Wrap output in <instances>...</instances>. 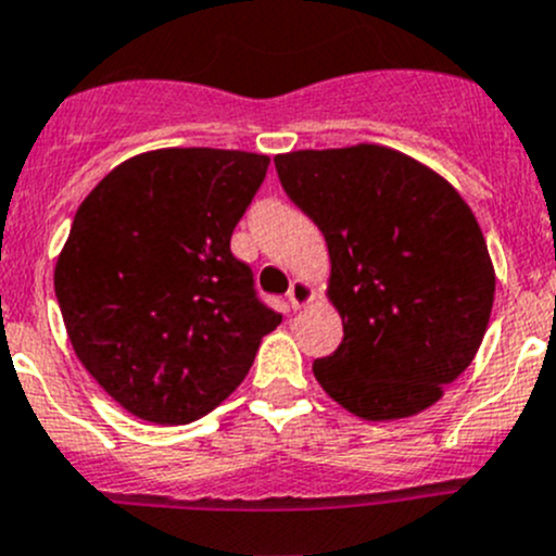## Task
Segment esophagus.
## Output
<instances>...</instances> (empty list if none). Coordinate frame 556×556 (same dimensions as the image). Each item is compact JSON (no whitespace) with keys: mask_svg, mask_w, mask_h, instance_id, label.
Wrapping results in <instances>:
<instances>
[{"mask_svg":"<svg viewBox=\"0 0 556 556\" xmlns=\"http://www.w3.org/2000/svg\"><path fill=\"white\" fill-rule=\"evenodd\" d=\"M309 301H315V288H312L306 279H295V282L290 285V290H288L290 309H301V306H306Z\"/></svg>","mask_w":556,"mask_h":556,"instance_id":"esophagus-1","label":"esophagus"}]
</instances>
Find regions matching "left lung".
I'll return each instance as SVG.
<instances>
[{
  "instance_id": "left-lung-1",
  "label": "left lung",
  "mask_w": 556,
  "mask_h": 556,
  "mask_svg": "<svg viewBox=\"0 0 556 556\" xmlns=\"http://www.w3.org/2000/svg\"><path fill=\"white\" fill-rule=\"evenodd\" d=\"M282 190L320 228L342 344L312 364L366 421L421 413L476 358L494 304L486 239L459 192L386 147L274 157Z\"/></svg>"
}]
</instances>
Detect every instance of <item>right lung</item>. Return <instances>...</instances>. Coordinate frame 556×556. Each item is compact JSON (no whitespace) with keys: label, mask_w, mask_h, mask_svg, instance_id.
I'll use <instances>...</instances> for the list:
<instances>
[{"label":"right lung","mask_w":556,"mask_h":556,"mask_svg":"<svg viewBox=\"0 0 556 556\" xmlns=\"http://www.w3.org/2000/svg\"><path fill=\"white\" fill-rule=\"evenodd\" d=\"M266 168V154L157 149L113 168L75 212L53 271L67 337L143 421L217 407L282 323L230 252Z\"/></svg>","instance_id":"add662e5"}]
</instances>
